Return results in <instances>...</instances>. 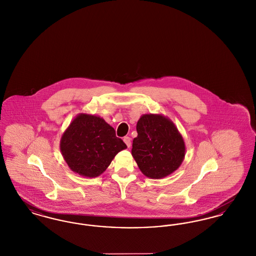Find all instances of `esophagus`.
<instances>
[{"label":"esophagus","mask_w":256,"mask_h":256,"mask_svg":"<svg viewBox=\"0 0 256 256\" xmlns=\"http://www.w3.org/2000/svg\"><path fill=\"white\" fill-rule=\"evenodd\" d=\"M132 139L128 137V136H126V137H124V142L126 143V145L128 146V148H130V145H132Z\"/></svg>","instance_id":"obj_1"}]
</instances>
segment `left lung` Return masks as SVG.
<instances>
[{
    "mask_svg": "<svg viewBox=\"0 0 256 256\" xmlns=\"http://www.w3.org/2000/svg\"><path fill=\"white\" fill-rule=\"evenodd\" d=\"M137 137L132 154L140 170L148 178L160 180L178 170L186 148L176 124L162 114H144L136 124Z\"/></svg>",
    "mask_w": 256,
    "mask_h": 256,
    "instance_id": "1",
    "label": "left lung"
}]
</instances>
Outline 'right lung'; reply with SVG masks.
I'll list each match as a JSON object with an SVG mask.
<instances>
[{
    "mask_svg": "<svg viewBox=\"0 0 256 256\" xmlns=\"http://www.w3.org/2000/svg\"><path fill=\"white\" fill-rule=\"evenodd\" d=\"M61 154L74 172L97 178L108 169L115 156L126 145L114 128L96 115L80 113L60 139Z\"/></svg>",
    "mask_w": 256,
    "mask_h": 256,
    "instance_id": "1",
    "label": "right lung"
}]
</instances>
